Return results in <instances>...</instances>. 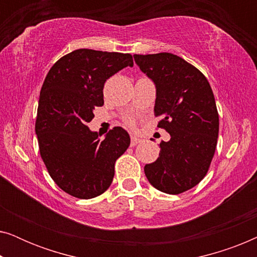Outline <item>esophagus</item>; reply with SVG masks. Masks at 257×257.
Wrapping results in <instances>:
<instances>
[{"label": "esophagus", "instance_id": "obj_1", "mask_svg": "<svg viewBox=\"0 0 257 257\" xmlns=\"http://www.w3.org/2000/svg\"><path fill=\"white\" fill-rule=\"evenodd\" d=\"M140 142H142V139H139L138 137H135V136L131 137V146L132 147L136 146V145H138Z\"/></svg>", "mask_w": 257, "mask_h": 257}]
</instances>
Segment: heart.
<instances>
[{
	"mask_svg": "<svg viewBox=\"0 0 257 257\" xmlns=\"http://www.w3.org/2000/svg\"><path fill=\"white\" fill-rule=\"evenodd\" d=\"M125 122H126V125L133 126V125H135V119H133L132 117H127L125 119Z\"/></svg>",
	"mask_w": 257,
	"mask_h": 257,
	"instance_id": "heart-1",
	"label": "heart"
}]
</instances>
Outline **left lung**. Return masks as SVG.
I'll return each instance as SVG.
<instances>
[{"label": "left lung", "mask_w": 257, "mask_h": 257, "mask_svg": "<svg viewBox=\"0 0 257 257\" xmlns=\"http://www.w3.org/2000/svg\"><path fill=\"white\" fill-rule=\"evenodd\" d=\"M140 70L156 83L157 127L171 135L160 143L159 158L144 167L150 184L180 194L206 177L215 153L219 113L205 75L170 52L135 55Z\"/></svg>", "instance_id": "8db88e82"}]
</instances>
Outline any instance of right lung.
Masks as SVG:
<instances>
[{"instance_id": "obj_1", "label": "right lung", "mask_w": 257, "mask_h": 257, "mask_svg": "<svg viewBox=\"0 0 257 257\" xmlns=\"http://www.w3.org/2000/svg\"><path fill=\"white\" fill-rule=\"evenodd\" d=\"M126 66H133L132 55L78 49L59 58L42 85L35 124L41 158L55 184L75 198L103 194L130 146L124 128L100 140L87 127L94 108L104 105L106 79Z\"/></svg>"}]
</instances>
